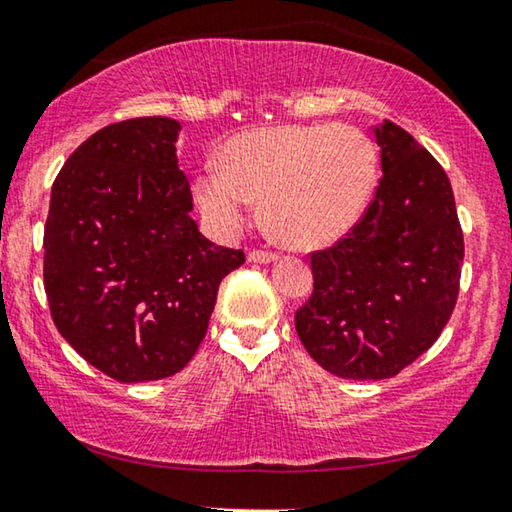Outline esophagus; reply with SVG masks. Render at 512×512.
<instances>
[{
  "label": "esophagus",
  "mask_w": 512,
  "mask_h": 512,
  "mask_svg": "<svg viewBox=\"0 0 512 512\" xmlns=\"http://www.w3.org/2000/svg\"><path fill=\"white\" fill-rule=\"evenodd\" d=\"M278 255L271 253V250H250L248 253V262H255V264H269V262H276Z\"/></svg>",
  "instance_id": "34e87169"
}]
</instances>
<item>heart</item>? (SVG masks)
Returning a JSON list of instances; mask_svg holds the SVG:
<instances>
[{"mask_svg":"<svg viewBox=\"0 0 512 512\" xmlns=\"http://www.w3.org/2000/svg\"><path fill=\"white\" fill-rule=\"evenodd\" d=\"M218 163L195 177V200L213 230L236 232L262 200L269 232L292 248L345 236L377 179L375 144L347 124L255 128L227 140Z\"/></svg>","mask_w":512,"mask_h":512,"instance_id":"obj_1","label":"heart"}]
</instances>
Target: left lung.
<instances>
[{"label":"left lung","instance_id":"obj_1","mask_svg":"<svg viewBox=\"0 0 512 512\" xmlns=\"http://www.w3.org/2000/svg\"><path fill=\"white\" fill-rule=\"evenodd\" d=\"M381 179L345 239L310 255L296 310L308 354L335 377L388 379L427 352L460 294L464 259L451 181L404 128L375 126Z\"/></svg>","mask_w":512,"mask_h":512}]
</instances>
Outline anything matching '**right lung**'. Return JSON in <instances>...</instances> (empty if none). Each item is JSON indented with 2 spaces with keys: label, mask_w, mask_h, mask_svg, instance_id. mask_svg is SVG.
Segmentation results:
<instances>
[{
  "label": "right lung",
  "mask_w": 512,
  "mask_h": 512,
  "mask_svg": "<svg viewBox=\"0 0 512 512\" xmlns=\"http://www.w3.org/2000/svg\"><path fill=\"white\" fill-rule=\"evenodd\" d=\"M179 131L167 117L105 126L52 183L43 234L52 322L87 363L124 384L186 368L220 280L246 262L190 218Z\"/></svg>",
  "instance_id": "add662e5"
}]
</instances>
